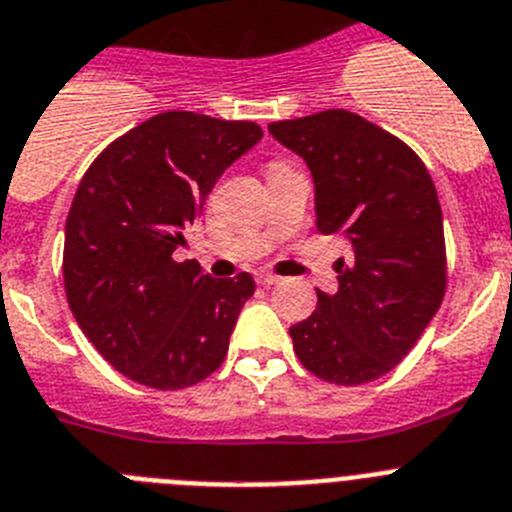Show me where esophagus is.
I'll list each match as a JSON object with an SVG mask.
<instances>
[{"label": "esophagus", "mask_w": 512, "mask_h": 512, "mask_svg": "<svg viewBox=\"0 0 512 512\" xmlns=\"http://www.w3.org/2000/svg\"><path fill=\"white\" fill-rule=\"evenodd\" d=\"M255 280H257V283H260V285H278V283H280L278 275L267 273V270H257Z\"/></svg>", "instance_id": "1"}]
</instances>
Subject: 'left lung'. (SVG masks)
<instances>
[{"label": "left lung", "instance_id": "left-lung-1", "mask_svg": "<svg viewBox=\"0 0 512 512\" xmlns=\"http://www.w3.org/2000/svg\"><path fill=\"white\" fill-rule=\"evenodd\" d=\"M306 160L316 186V227L344 234L336 293L290 326L296 357L334 385L388 375L434 319L446 290V245L436 186L411 147L347 109L267 124Z\"/></svg>", "mask_w": 512, "mask_h": 512}]
</instances>
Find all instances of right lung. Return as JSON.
I'll return each mask as SVG.
<instances>
[{
	"mask_svg": "<svg viewBox=\"0 0 512 512\" xmlns=\"http://www.w3.org/2000/svg\"><path fill=\"white\" fill-rule=\"evenodd\" d=\"M260 137L255 122L155 114L78 183L63 247L68 306L96 352L130 380L181 390L222 367L255 280L211 278L173 252L219 176Z\"/></svg>",
	"mask_w": 512,
	"mask_h": 512,
	"instance_id": "1",
	"label": "right lung"
}]
</instances>
